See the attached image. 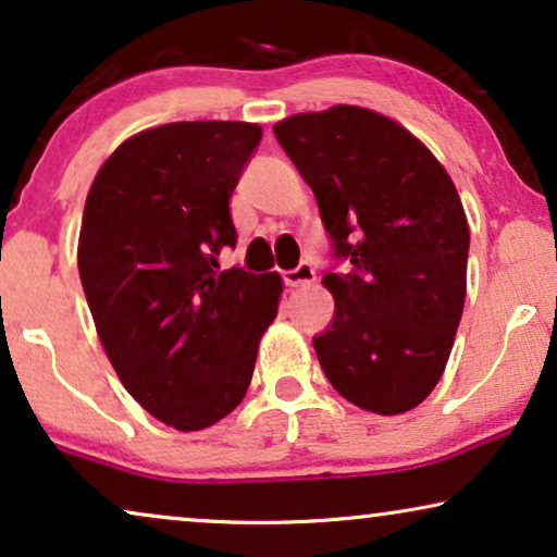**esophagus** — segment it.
<instances>
[{"mask_svg":"<svg viewBox=\"0 0 557 557\" xmlns=\"http://www.w3.org/2000/svg\"><path fill=\"white\" fill-rule=\"evenodd\" d=\"M284 281H286V286H292V288L309 286L317 281V273H314V269H311V263H299L296 269L284 273Z\"/></svg>","mask_w":557,"mask_h":557,"instance_id":"34e87169","label":"esophagus"}]
</instances>
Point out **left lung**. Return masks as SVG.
I'll return each mask as SVG.
<instances>
[{
	"instance_id": "left-lung-1",
	"label": "left lung",
	"mask_w": 557,
	"mask_h": 557,
	"mask_svg": "<svg viewBox=\"0 0 557 557\" xmlns=\"http://www.w3.org/2000/svg\"><path fill=\"white\" fill-rule=\"evenodd\" d=\"M273 134L352 273H326L334 322L314 337L342 398L413 410L444 375L467 299L469 223L451 177L398 121L360 106L294 113Z\"/></svg>"
}]
</instances>
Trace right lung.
Instances as JSON below:
<instances>
[{
	"label": "right lung",
	"mask_w": 557,
	"mask_h": 557,
	"mask_svg": "<svg viewBox=\"0 0 557 557\" xmlns=\"http://www.w3.org/2000/svg\"><path fill=\"white\" fill-rule=\"evenodd\" d=\"M261 134L246 121L147 128L119 144L86 197L78 271L98 339L128 395L177 431L238 408L278 311L276 271H218Z\"/></svg>",
	"instance_id": "obj_1"
}]
</instances>
